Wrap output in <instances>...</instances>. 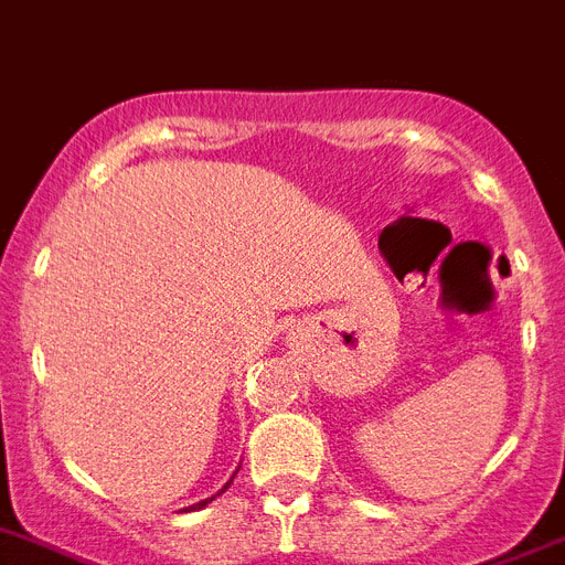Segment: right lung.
<instances>
[{"mask_svg": "<svg viewBox=\"0 0 565 565\" xmlns=\"http://www.w3.org/2000/svg\"><path fill=\"white\" fill-rule=\"evenodd\" d=\"M231 480H234V477H231ZM231 480H228V483H225V489H228V486H231ZM225 489H220V491H216V494H223V491ZM216 494H214V498H216ZM214 498H209V500H200V503H194V505H188V509H191V512H196V509H202V505H209L211 503V500H214ZM188 509H185V512H188Z\"/></svg>", "mask_w": 565, "mask_h": 565, "instance_id": "1", "label": "right lung"}]
</instances>
